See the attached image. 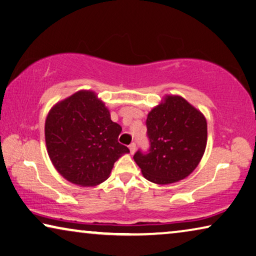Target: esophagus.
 <instances>
[{"mask_svg":"<svg viewBox=\"0 0 256 256\" xmlns=\"http://www.w3.org/2000/svg\"><path fill=\"white\" fill-rule=\"evenodd\" d=\"M128 148H130V152H131V154H134V152H136V144L132 142V144L128 146Z\"/></svg>","mask_w":256,"mask_h":256,"instance_id":"esophagus-1","label":"esophagus"}]
</instances>
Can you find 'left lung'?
<instances>
[{
	"label": "left lung",
	"mask_w": 256,
	"mask_h": 256,
	"mask_svg": "<svg viewBox=\"0 0 256 256\" xmlns=\"http://www.w3.org/2000/svg\"><path fill=\"white\" fill-rule=\"evenodd\" d=\"M148 154L133 156L144 177L154 184L177 182L193 172L207 146V120L179 95H166L147 116Z\"/></svg>",
	"instance_id": "8db88e82"
}]
</instances>
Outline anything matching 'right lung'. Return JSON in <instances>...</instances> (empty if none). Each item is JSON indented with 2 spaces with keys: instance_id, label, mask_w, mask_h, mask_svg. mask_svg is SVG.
<instances>
[{
  "instance_id": "right-lung-1",
  "label": "right lung",
  "mask_w": 256,
  "mask_h": 256,
  "mask_svg": "<svg viewBox=\"0 0 256 256\" xmlns=\"http://www.w3.org/2000/svg\"><path fill=\"white\" fill-rule=\"evenodd\" d=\"M122 128L93 90H79L49 110L44 124L49 158L72 184L96 186L128 148L118 142Z\"/></svg>"
}]
</instances>
